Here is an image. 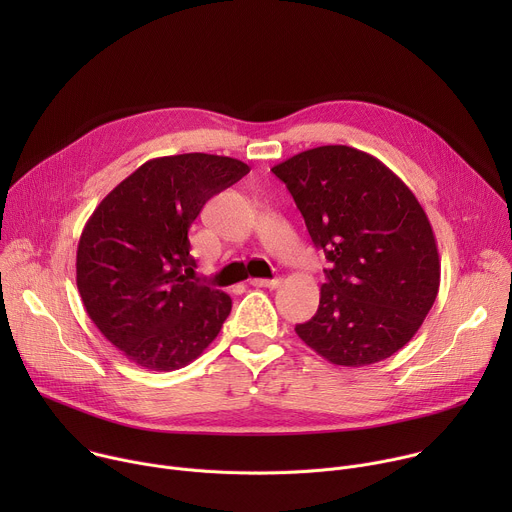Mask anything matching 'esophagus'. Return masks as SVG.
I'll return each mask as SVG.
<instances>
[{
    "label": "esophagus",
    "mask_w": 512,
    "mask_h": 512,
    "mask_svg": "<svg viewBox=\"0 0 512 512\" xmlns=\"http://www.w3.org/2000/svg\"><path fill=\"white\" fill-rule=\"evenodd\" d=\"M249 283L255 285V287H271V289H273V287H277V285L281 283V279H277V277H275V279H261V277H255V279H251Z\"/></svg>",
    "instance_id": "1"
}]
</instances>
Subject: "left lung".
I'll list each match as a JSON object with an SVG mask.
<instances>
[{"label": "left lung", "mask_w": 512, "mask_h": 512, "mask_svg": "<svg viewBox=\"0 0 512 512\" xmlns=\"http://www.w3.org/2000/svg\"><path fill=\"white\" fill-rule=\"evenodd\" d=\"M271 172L294 196L330 267L320 306L296 334L338 367H369L403 348L440 289V255L415 194L348 145L296 154Z\"/></svg>", "instance_id": "8db88e82"}]
</instances>
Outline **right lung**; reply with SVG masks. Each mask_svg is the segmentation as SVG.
Returning <instances> with one entry per match:
<instances>
[{"label": "right lung", "mask_w": 512, "mask_h": 512, "mask_svg": "<svg viewBox=\"0 0 512 512\" xmlns=\"http://www.w3.org/2000/svg\"><path fill=\"white\" fill-rule=\"evenodd\" d=\"M249 174L210 154L154 158L117 184L87 221L77 287L101 334L137 367L176 371L198 358L231 314L225 291L190 281L188 231L202 206Z\"/></svg>", "instance_id": "obj_1"}]
</instances>
